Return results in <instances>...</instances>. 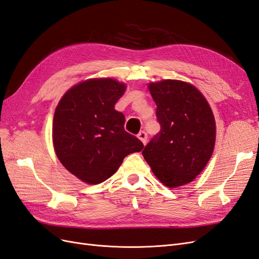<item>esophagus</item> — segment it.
<instances>
[{"label": "esophagus", "instance_id": "esophagus-1", "mask_svg": "<svg viewBox=\"0 0 259 259\" xmlns=\"http://www.w3.org/2000/svg\"><path fill=\"white\" fill-rule=\"evenodd\" d=\"M137 137H138L140 140H142V143H143L144 145L147 144V142H148V135H147V133H146L145 131H140V132L138 133Z\"/></svg>", "mask_w": 259, "mask_h": 259}]
</instances>
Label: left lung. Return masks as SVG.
<instances>
[{"label": "left lung", "mask_w": 259, "mask_h": 259, "mask_svg": "<svg viewBox=\"0 0 259 259\" xmlns=\"http://www.w3.org/2000/svg\"><path fill=\"white\" fill-rule=\"evenodd\" d=\"M161 130L143 150L153 174L166 187L192 182L210 159L215 119L204 96L193 85L176 80L149 84Z\"/></svg>", "instance_id": "1"}]
</instances>
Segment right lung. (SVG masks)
Segmentation results:
<instances>
[{
	"label": "right lung",
	"instance_id": "right-lung-1",
	"mask_svg": "<svg viewBox=\"0 0 259 259\" xmlns=\"http://www.w3.org/2000/svg\"><path fill=\"white\" fill-rule=\"evenodd\" d=\"M126 86L112 79L88 80L70 89L55 110L53 143L70 173L96 185L111 177L125 156L144 144L124 130L114 105Z\"/></svg>",
	"mask_w": 259,
	"mask_h": 259
}]
</instances>
